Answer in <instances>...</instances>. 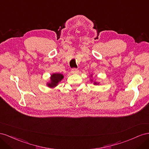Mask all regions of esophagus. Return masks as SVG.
Instances as JSON below:
<instances>
[{"label":"esophagus","mask_w":149,"mask_h":149,"mask_svg":"<svg viewBox=\"0 0 149 149\" xmlns=\"http://www.w3.org/2000/svg\"><path fill=\"white\" fill-rule=\"evenodd\" d=\"M78 72H79V70L77 69H75V68H74V69H72V73L77 74Z\"/></svg>","instance_id":"obj_1"}]
</instances>
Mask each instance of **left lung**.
<instances>
[{
	"label": "left lung",
	"instance_id": "1",
	"mask_svg": "<svg viewBox=\"0 0 149 149\" xmlns=\"http://www.w3.org/2000/svg\"><path fill=\"white\" fill-rule=\"evenodd\" d=\"M91 77H92V76H91ZM99 83H98V82H94V84H95V85H99Z\"/></svg>",
	"mask_w": 149,
	"mask_h": 149
}]
</instances>
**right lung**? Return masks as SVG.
Listing matches in <instances>:
<instances>
[{
	"mask_svg": "<svg viewBox=\"0 0 149 149\" xmlns=\"http://www.w3.org/2000/svg\"><path fill=\"white\" fill-rule=\"evenodd\" d=\"M63 79V75L62 74H58V73L53 74L52 75H51L50 82H48L47 84V86L49 87L54 88L55 87H56L58 85V84Z\"/></svg>",
	"mask_w": 149,
	"mask_h": 149,
	"instance_id": "right-lung-1",
	"label": "right lung"
}]
</instances>
